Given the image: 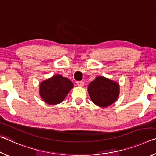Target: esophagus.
<instances>
[{"instance_id": "obj_1", "label": "esophagus", "mask_w": 156, "mask_h": 156, "mask_svg": "<svg viewBox=\"0 0 156 156\" xmlns=\"http://www.w3.org/2000/svg\"><path fill=\"white\" fill-rule=\"evenodd\" d=\"M76 83H77V85L78 87H83L84 86V83L83 81H78Z\"/></svg>"}]
</instances>
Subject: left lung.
I'll list each match as a JSON object with an SVG mask.
<instances>
[{
  "mask_svg": "<svg viewBox=\"0 0 156 156\" xmlns=\"http://www.w3.org/2000/svg\"><path fill=\"white\" fill-rule=\"evenodd\" d=\"M88 93L91 101L100 107H106L117 100L120 94V85L104 76H97L88 86Z\"/></svg>",
  "mask_w": 156,
  "mask_h": 156,
  "instance_id": "1",
  "label": "left lung"
}]
</instances>
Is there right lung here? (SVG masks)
<instances>
[{
	"mask_svg": "<svg viewBox=\"0 0 156 156\" xmlns=\"http://www.w3.org/2000/svg\"><path fill=\"white\" fill-rule=\"evenodd\" d=\"M73 87L69 79L56 74L42 81L39 85V95L47 105H56L62 102Z\"/></svg>",
	"mask_w": 156,
	"mask_h": 156,
	"instance_id": "1",
	"label": "right lung"
}]
</instances>
